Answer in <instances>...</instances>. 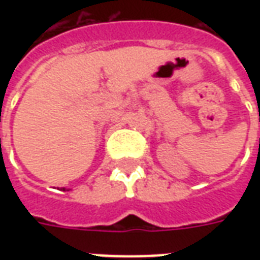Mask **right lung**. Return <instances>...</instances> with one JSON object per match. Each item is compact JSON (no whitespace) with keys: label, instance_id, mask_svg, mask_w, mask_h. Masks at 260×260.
<instances>
[{"label":"right lung","instance_id":"add662e5","mask_svg":"<svg viewBox=\"0 0 260 260\" xmlns=\"http://www.w3.org/2000/svg\"><path fill=\"white\" fill-rule=\"evenodd\" d=\"M64 191H65V189H64Z\"/></svg>","mask_w":260,"mask_h":260}]
</instances>
